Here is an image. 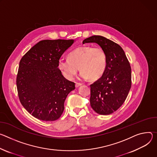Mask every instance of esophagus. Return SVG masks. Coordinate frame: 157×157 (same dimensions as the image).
I'll list each match as a JSON object with an SVG mask.
<instances>
[{
    "mask_svg": "<svg viewBox=\"0 0 157 157\" xmlns=\"http://www.w3.org/2000/svg\"><path fill=\"white\" fill-rule=\"evenodd\" d=\"M82 84L81 83H78V82H76L75 83V87H78V86H81Z\"/></svg>",
    "mask_w": 157,
    "mask_h": 157,
    "instance_id": "esophagus-1",
    "label": "esophagus"
}]
</instances>
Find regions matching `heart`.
Listing matches in <instances>:
<instances>
[{"label": "heart", "mask_w": 157, "mask_h": 157, "mask_svg": "<svg viewBox=\"0 0 157 157\" xmlns=\"http://www.w3.org/2000/svg\"><path fill=\"white\" fill-rule=\"evenodd\" d=\"M107 66L106 52L100 47L85 45L78 47L69 53L68 59H61L58 68L68 80H72L81 71L82 78L96 80L105 72Z\"/></svg>", "instance_id": "1"}]
</instances>
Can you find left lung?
I'll list each match as a JSON object with an SVG mask.
<instances>
[{
    "label": "left lung",
    "instance_id": "8db88e82",
    "mask_svg": "<svg viewBox=\"0 0 157 157\" xmlns=\"http://www.w3.org/2000/svg\"><path fill=\"white\" fill-rule=\"evenodd\" d=\"M90 42L98 44L107 56L105 72L90 85V105L98 114L109 115L122 105L128 96L132 85L131 67L124 50L115 42L93 36L82 43Z\"/></svg>",
    "mask_w": 157,
    "mask_h": 157
}]
</instances>
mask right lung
<instances>
[{
  "instance_id": "1",
  "label": "right lung",
  "mask_w": 157,
  "mask_h": 157,
  "mask_svg": "<svg viewBox=\"0 0 157 157\" xmlns=\"http://www.w3.org/2000/svg\"><path fill=\"white\" fill-rule=\"evenodd\" d=\"M74 40H44L21 59L16 83L21 103L32 116L44 121L59 118L75 83L67 80L58 62Z\"/></svg>"
}]
</instances>
